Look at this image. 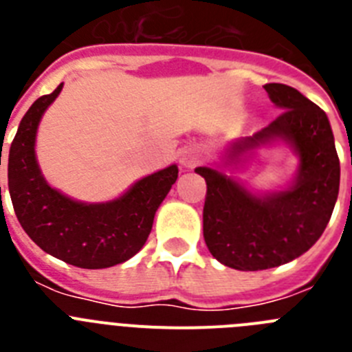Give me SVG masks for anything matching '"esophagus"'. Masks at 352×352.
Masks as SVG:
<instances>
[{
  "label": "esophagus",
  "instance_id": "34e87169",
  "mask_svg": "<svg viewBox=\"0 0 352 352\" xmlns=\"http://www.w3.org/2000/svg\"><path fill=\"white\" fill-rule=\"evenodd\" d=\"M199 162H201V157L194 148H185L179 155V164H182L183 169H194Z\"/></svg>",
  "mask_w": 352,
  "mask_h": 352
}]
</instances>
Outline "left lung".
I'll use <instances>...</instances> for the list:
<instances>
[{
	"label": "left lung",
	"mask_w": 352,
	"mask_h": 352,
	"mask_svg": "<svg viewBox=\"0 0 352 352\" xmlns=\"http://www.w3.org/2000/svg\"><path fill=\"white\" fill-rule=\"evenodd\" d=\"M284 113L252 138L229 146L226 166L261 146L284 142L298 157L285 188L254 194L219 167H197L206 179L204 241L211 256L239 272H259L296 259L321 238L340 186V162L326 113L285 84L264 86Z\"/></svg>",
	"instance_id": "1"
}]
</instances>
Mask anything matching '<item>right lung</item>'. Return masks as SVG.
I'll use <instances>...</instances> for the list:
<instances>
[{
    "label": "right lung",
    "instance_id": "obj_1",
    "mask_svg": "<svg viewBox=\"0 0 352 352\" xmlns=\"http://www.w3.org/2000/svg\"><path fill=\"white\" fill-rule=\"evenodd\" d=\"M61 89L63 84L40 96L21 120L8 153L12 204L26 234L43 252L77 268H111L144 247L155 213L178 179V166L149 174L107 203H80L52 188L36 162L35 142L40 120Z\"/></svg>",
    "mask_w": 352,
    "mask_h": 352
}]
</instances>
